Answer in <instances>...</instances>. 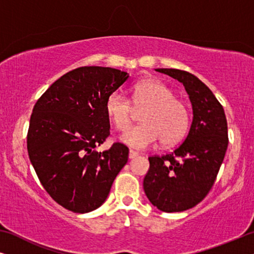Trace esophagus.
<instances>
[{
    "label": "esophagus",
    "mask_w": 254,
    "mask_h": 254,
    "mask_svg": "<svg viewBox=\"0 0 254 254\" xmlns=\"http://www.w3.org/2000/svg\"><path fill=\"white\" fill-rule=\"evenodd\" d=\"M137 156H138V152L134 151V150H129V154H128V157H129L130 159L137 157Z\"/></svg>",
    "instance_id": "obj_1"
}]
</instances>
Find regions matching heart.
<instances>
[{
    "instance_id": "b5f03b06",
    "label": "heart",
    "mask_w": 254,
    "mask_h": 254,
    "mask_svg": "<svg viewBox=\"0 0 254 254\" xmlns=\"http://www.w3.org/2000/svg\"><path fill=\"white\" fill-rule=\"evenodd\" d=\"M131 103L135 109L145 107L140 117L141 125L127 129L131 121V105L120 92L107 97L105 111L118 130H125L121 142L142 150L161 138V143L171 145L185 136L190 125L189 110L175 92L154 77H145L131 86Z\"/></svg>"
}]
</instances>
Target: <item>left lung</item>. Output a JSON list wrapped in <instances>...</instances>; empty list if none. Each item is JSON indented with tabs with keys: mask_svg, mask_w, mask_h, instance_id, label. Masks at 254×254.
<instances>
[{
	"mask_svg": "<svg viewBox=\"0 0 254 254\" xmlns=\"http://www.w3.org/2000/svg\"><path fill=\"white\" fill-rule=\"evenodd\" d=\"M185 86L192 105V124L185 141L170 154L149 157L143 189L151 204L165 213L196 206L209 192L228 148L224 110L196 76L179 69L158 68Z\"/></svg>",
	"mask_w": 254,
	"mask_h": 254,
	"instance_id": "1",
	"label": "left lung"
}]
</instances>
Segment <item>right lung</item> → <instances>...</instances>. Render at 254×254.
<instances>
[{
    "label": "right lung",
    "instance_id": "1",
    "mask_svg": "<svg viewBox=\"0 0 254 254\" xmlns=\"http://www.w3.org/2000/svg\"><path fill=\"white\" fill-rule=\"evenodd\" d=\"M129 77L109 67H81L61 76L38 99L27 133V151L41 185L59 204L84 214L105 202L128 148L113 143L105 102Z\"/></svg>",
    "mask_w": 254,
    "mask_h": 254
}]
</instances>
